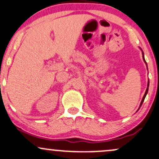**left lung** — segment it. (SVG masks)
<instances>
[{
  "instance_id": "left-lung-1",
  "label": "left lung",
  "mask_w": 159,
  "mask_h": 159,
  "mask_svg": "<svg viewBox=\"0 0 159 159\" xmlns=\"http://www.w3.org/2000/svg\"><path fill=\"white\" fill-rule=\"evenodd\" d=\"M143 61H144V62L146 63V60H145V58H144V54H143ZM146 65H147V64H146ZM147 69H148V67H147ZM148 86H149V80H148V85H147V89H146V93H145V94H144V95H143V99H142V101H141V103H140V106H139V109L140 108V107H141V105H142V104H143V102H144V99H145V98H146V95H147V93H148ZM139 109H138V110H139ZM137 110V111H138Z\"/></svg>"
}]
</instances>
